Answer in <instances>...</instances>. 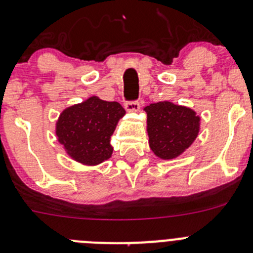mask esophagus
Instances as JSON below:
<instances>
[{
	"label": "esophagus",
	"mask_w": 253,
	"mask_h": 253,
	"mask_svg": "<svg viewBox=\"0 0 253 253\" xmlns=\"http://www.w3.org/2000/svg\"><path fill=\"white\" fill-rule=\"evenodd\" d=\"M124 106L128 111H138L140 108V103L139 100H125Z\"/></svg>",
	"instance_id": "34e87169"
}]
</instances>
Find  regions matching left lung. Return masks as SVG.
I'll return each instance as SVG.
<instances>
[{
    "mask_svg": "<svg viewBox=\"0 0 253 253\" xmlns=\"http://www.w3.org/2000/svg\"><path fill=\"white\" fill-rule=\"evenodd\" d=\"M150 149L162 159H172L184 152L199 131V117L192 109L159 101L145 108Z\"/></svg>",
    "mask_w": 253,
    "mask_h": 253,
    "instance_id": "1",
    "label": "left lung"
}]
</instances>
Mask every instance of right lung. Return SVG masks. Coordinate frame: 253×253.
<instances>
[{
    "mask_svg": "<svg viewBox=\"0 0 253 253\" xmlns=\"http://www.w3.org/2000/svg\"><path fill=\"white\" fill-rule=\"evenodd\" d=\"M125 110L117 101L96 96L62 111L56 135L69 155L85 164H99L113 153L111 135Z\"/></svg>",
    "mask_w": 253,
    "mask_h": 253,
    "instance_id": "add662e5",
    "label": "right lung"
}]
</instances>
